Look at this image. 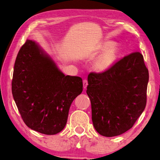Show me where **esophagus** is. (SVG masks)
Wrapping results in <instances>:
<instances>
[{
  "label": "esophagus",
  "mask_w": 160,
  "mask_h": 160,
  "mask_svg": "<svg viewBox=\"0 0 160 160\" xmlns=\"http://www.w3.org/2000/svg\"><path fill=\"white\" fill-rule=\"evenodd\" d=\"M83 88H84L85 89H86V88H87V87H88V80H86V79L83 80Z\"/></svg>",
  "instance_id": "obj_1"
}]
</instances>
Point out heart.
<instances>
[{
  "label": "heart",
  "mask_w": 160,
  "mask_h": 160,
  "mask_svg": "<svg viewBox=\"0 0 160 160\" xmlns=\"http://www.w3.org/2000/svg\"><path fill=\"white\" fill-rule=\"evenodd\" d=\"M111 41L101 42L98 48V52H102L95 62V68L98 71H104L112 67L118 59V48Z\"/></svg>",
  "instance_id": "heart-1"
}]
</instances>
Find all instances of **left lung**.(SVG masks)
Returning a JSON list of instances; mask_svg holds the SVG:
<instances>
[{"label": "left lung", "instance_id": "1", "mask_svg": "<svg viewBox=\"0 0 160 160\" xmlns=\"http://www.w3.org/2000/svg\"><path fill=\"white\" fill-rule=\"evenodd\" d=\"M148 81V69L138 51L103 72H90L87 93L97 132L113 137L132 128L146 108Z\"/></svg>", "mask_w": 160, "mask_h": 160}]
</instances>
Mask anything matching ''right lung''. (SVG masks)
<instances>
[{
	"mask_svg": "<svg viewBox=\"0 0 160 160\" xmlns=\"http://www.w3.org/2000/svg\"><path fill=\"white\" fill-rule=\"evenodd\" d=\"M82 91L81 77L65 76L35 42L26 41L14 63L12 93L28 128L46 135L60 132L71 103Z\"/></svg>",
	"mask_w": 160,
	"mask_h": 160,
	"instance_id": "add662e5",
	"label": "right lung"
}]
</instances>
